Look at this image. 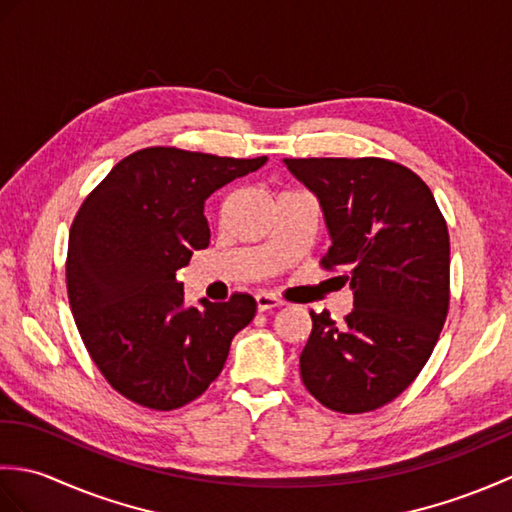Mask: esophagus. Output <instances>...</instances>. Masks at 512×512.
<instances>
[{
  "label": "esophagus",
  "mask_w": 512,
  "mask_h": 512,
  "mask_svg": "<svg viewBox=\"0 0 512 512\" xmlns=\"http://www.w3.org/2000/svg\"><path fill=\"white\" fill-rule=\"evenodd\" d=\"M255 301H257V310L259 312H268V310H273V308L284 306V301H281L275 295H270V292H259V295L255 297Z\"/></svg>",
  "instance_id": "obj_1"
}]
</instances>
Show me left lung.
Returning a JSON list of instances; mask_svg holds the SVG:
<instances>
[{
	"label": "left lung",
	"mask_w": 512,
	"mask_h": 512,
	"mask_svg": "<svg viewBox=\"0 0 512 512\" xmlns=\"http://www.w3.org/2000/svg\"><path fill=\"white\" fill-rule=\"evenodd\" d=\"M317 195L332 237L321 266L341 270L354 310L336 325L310 312L301 378L323 407L365 413L405 391L449 312V231L431 189L385 158H286Z\"/></svg>",
	"instance_id": "obj_1"
}]
</instances>
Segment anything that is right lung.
Wrapping results in <instances>:
<instances>
[{"label": "right lung", "mask_w": 512, "mask_h": 512, "mask_svg": "<svg viewBox=\"0 0 512 512\" xmlns=\"http://www.w3.org/2000/svg\"><path fill=\"white\" fill-rule=\"evenodd\" d=\"M268 158L147 147L123 158L76 213L65 284L85 350L118 394L156 411L189 405L253 321L246 292L184 303L178 270L209 246L204 200Z\"/></svg>", "instance_id": "right-lung-1"}]
</instances>
